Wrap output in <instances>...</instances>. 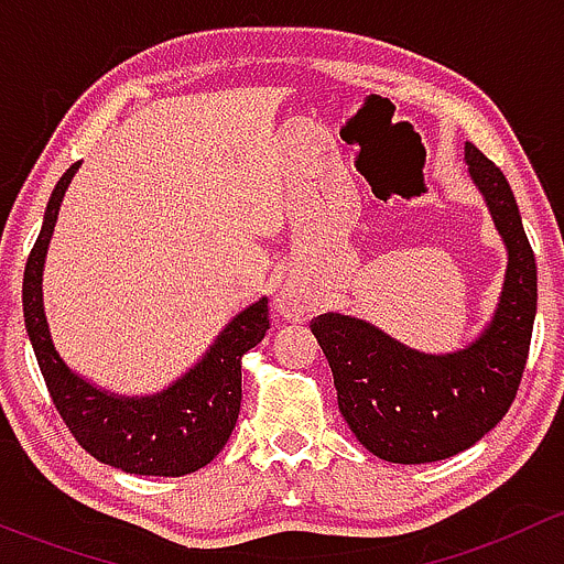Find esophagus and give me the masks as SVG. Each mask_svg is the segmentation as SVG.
<instances>
[{
  "mask_svg": "<svg viewBox=\"0 0 564 564\" xmlns=\"http://www.w3.org/2000/svg\"><path fill=\"white\" fill-rule=\"evenodd\" d=\"M275 308L278 314L286 316V318H294V322H300L305 314H308V303H305V297L300 292H294V289H281V292L275 294Z\"/></svg>",
  "mask_w": 564,
  "mask_h": 564,
  "instance_id": "esophagus-1",
  "label": "esophagus"
}]
</instances>
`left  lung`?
<instances>
[{"instance_id":"obj_1","label":"left lung","mask_w":564,"mask_h":564,"mask_svg":"<svg viewBox=\"0 0 564 564\" xmlns=\"http://www.w3.org/2000/svg\"><path fill=\"white\" fill-rule=\"evenodd\" d=\"M464 152L508 248L502 297L480 338L451 355H423L362 318L311 322L351 434L392 464H429L480 442L508 414L524 377L538 311L534 253L505 174L475 144Z\"/></svg>"}]
</instances>
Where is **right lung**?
I'll use <instances>...</instances> for the list:
<instances>
[{
	"instance_id": "1",
	"label": "right lung",
	"mask_w": 564,
	"mask_h": 564,
	"mask_svg": "<svg viewBox=\"0 0 564 564\" xmlns=\"http://www.w3.org/2000/svg\"><path fill=\"white\" fill-rule=\"evenodd\" d=\"M78 166L82 163H73L56 182L24 270V322L45 388L67 431L89 456L130 475H191L218 456L235 431L242 401V355L270 329L267 297L231 318L207 355L155 395H113L73 373L56 355L45 322L43 264L59 204Z\"/></svg>"
}]
</instances>
